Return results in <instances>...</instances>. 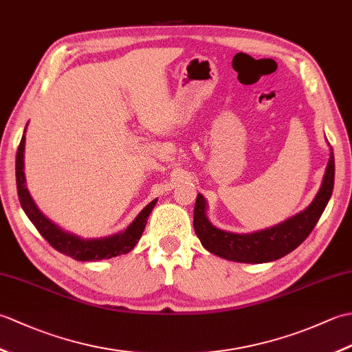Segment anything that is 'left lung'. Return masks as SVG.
Segmentation results:
<instances>
[{
    "label": "left lung",
    "instance_id": "left-lung-1",
    "mask_svg": "<svg viewBox=\"0 0 352 352\" xmlns=\"http://www.w3.org/2000/svg\"><path fill=\"white\" fill-rule=\"evenodd\" d=\"M334 186V155L325 170L322 186L313 203L304 212L284 221L278 226L251 234H234L214 228L206 218V201L198 193L193 210V228L207 251L216 256L241 263H266L281 258L298 248L315 228L320 214L324 213Z\"/></svg>",
    "mask_w": 352,
    "mask_h": 352
}]
</instances>
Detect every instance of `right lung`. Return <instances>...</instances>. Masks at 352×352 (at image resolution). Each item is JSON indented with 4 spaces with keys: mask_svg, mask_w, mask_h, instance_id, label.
Listing matches in <instances>:
<instances>
[{
    "mask_svg": "<svg viewBox=\"0 0 352 352\" xmlns=\"http://www.w3.org/2000/svg\"><path fill=\"white\" fill-rule=\"evenodd\" d=\"M25 133V131H24ZM24 146H25V134L21 139V144L16 151V188L19 203L24 208V212L33 222V226L37 231L45 237L52 248H56L58 252L65 254L80 261H91V260H102L121 256V254L130 252L134 245L138 243L142 233L146 227L148 216L154 208L157 199L151 201L144 210H142L138 218L134 219L129 228L122 233L113 234L104 239H81L74 234L66 233L51 221H48L39 212V208L33 203L32 197L25 188V175H24Z\"/></svg>",
    "mask_w": 352,
    "mask_h": 352,
    "instance_id": "obj_1",
    "label": "right lung"
}]
</instances>
